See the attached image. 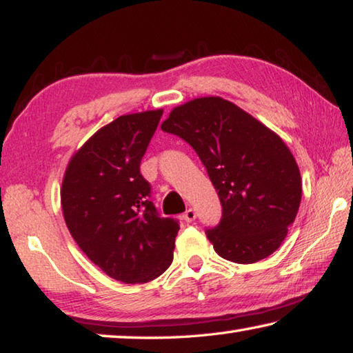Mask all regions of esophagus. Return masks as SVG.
<instances>
[{
  "mask_svg": "<svg viewBox=\"0 0 353 353\" xmlns=\"http://www.w3.org/2000/svg\"><path fill=\"white\" fill-rule=\"evenodd\" d=\"M182 218L187 221V223H193V221L196 219V212L193 210V208H188V210L183 213Z\"/></svg>",
  "mask_w": 353,
  "mask_h": 353,
  "instance_id": "obj_1",
  "label": "esophagus"
}]
</instances>
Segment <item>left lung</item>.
<instances>
[{
    "label": "left lung",
    "instance_id": "1",
    "mask_svg": "<svg viewBox=\"0 0 353 353\" xmlns=\"http://www.w3.org/2000/svg\"><path fill=\"white\" fill-rule=\"evenodd\" d=\"M162 130L194 149L219 196L223 216L205 229L214 250L249 265L279 249L302 198L301 172L282 139L218 97L176 107Z\"/></svg>",
    "mask_w": 353,
    "mask_h": 353
}]
</instances>
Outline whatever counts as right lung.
<instances>
[{"label": "right lung", "mask_w": 353, "mask_h": 353, "mask_svg": "<svg viewBox=\"0 0 353 353\" xmlns=\"http://www.w3.org/2000/svg\"><path fill=\"white\" fill-rule=\"evenodd\" d=\"M163 110L123 115L73 157L62 182V212L77 246L107 276L146 283L168 270L179 221L162 218L140 172Z\"/></svg>", "instance_id": "right-lung-1"}]
</instances>
